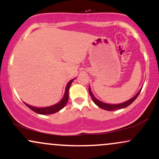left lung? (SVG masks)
<instances>
[{"label": "left lung", "instance_id": "8db88e82", "mask_svg": "<svg viewBox=\"0 0 159 159\" xmlns=\"http://www.w3.org/2000/svg\"><path fill=\"white\" fill-rule=\"evenodd\" d=\"M140 91L141 90L139 91L138 93H137L135 96H134L132 98L128 100V101H125V102L122 103H119V104H109V103H103V102H102V101H99V100H98L97 98H96L94 96V94H92L90 87L89 88V94H90L91 98H92V101H94V103H95L98 107H99L100 108L103 109V110H108V111H113V110H119V109L127 107L128 106H129L130 104H131V103H132L134 101H135V99L137 98V96H138L139 94H140Z\"/></svg>", "mask_w": 159, "mask_h": 159}]
</instances>
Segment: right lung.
<instances>
[{
  "label": "right lung",
  "instance_id": "1",
  "mask_svg": "<svg viewBox=\"0 0 159 159\" xmlns=\"http://www.w3.org/2000/svg\"><path fill=\"white\" fill-rule=\"evenodd\" d=\"M74 79L71 80L68 83H67V86H66L65 89V94H64L63 98L58 103H56V104L52 105V106L47 107H34L30 106V105L27 104L25 103L26 106L28 107V108L31 109V110H33L35 113L41 114V115H47V114H52L56 113V112H58L59 110H61L62 108L65 107V106L67 103V101H68V92H69V88H70L71 83L74 81Z\"/></svg>",
  "mask_w": 159,
  "mask_h": 159
}]
</instances>
